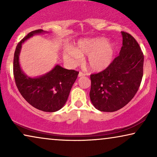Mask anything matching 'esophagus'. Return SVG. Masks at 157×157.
<instances>
[{"mask_svg": "<svg viewBox=\"0 0 157 157\" xmlns=\"http://www.w3.org/2000/svg\"><path fill=\"white\" fill-rule=\"evenodd\" d=\"M85 76V74H83V72H79L78 73V77H81V76Z\"/></svg>", "mask_w": 157, "mask_h": 157, "instance_id": "obj_1", "label": "esophagus"}]
</instances>
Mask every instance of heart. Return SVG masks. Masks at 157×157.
Here are the masks:
<instances>
[{
	"instance_id": "b5f03b06",
	"label": "heart",
	"mask_w": 157,
	"mask_h": 157,
	"mask_svg": "<svg viewBox=\"0 0 157 157\" xmlns=\"http://www.w3.org/2000/svg\"><path fill=\"white\" fill-rule=\"evenodd\" d=\"M116 54V46L112 42L104 37H96L81 40L76 48H68L64 53L66 61L76 64L82 59V56H88L86 64L92 71H101L112 63Z\"/></svg>"
}]
</instances>
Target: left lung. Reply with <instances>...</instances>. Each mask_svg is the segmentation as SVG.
I'll return each instance as SVG.
<instances>
[{"mask_svg": "<svg viewBox=\"0 0 157 157\" xmlns=\"http://www.w3.org/2000/svg\"><path fill=\"white\" fill-rule=\"evenodd\" d=\"M123 43L119 55L108 68L90 76V98L94 107L113 112L134 98L143 77L144 54L135 38L121 31Z\"/></svg>", "mask_w": 157, "mask_h": 157, "instance_id": "left-lung-1", "label": "left lung"}]
</instances>
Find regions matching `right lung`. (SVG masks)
Wrapping results in <instances>:
<instances>
[{
    "label": "right lung",
    "instance_id": "obj_1",
    "mask_svg": "<svg viewBox=\"0 0 157 157\" xmlns=\"http://www.w3.org/2000/svg\"><path fill=\"white\" fill-rule=\"evenodd\" d=\"M47 33L42 29L31 31L17 45L14 53L13 75L16 86L32 106L46 112H55L65 105L78 72L56 65L47 74L36 78L25 75L19 63L22 44L36 34Z\"/></svg>",
    "mask_w": 157,
    "mask_h": 157
}]
</instances>
